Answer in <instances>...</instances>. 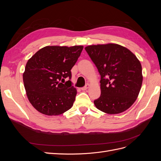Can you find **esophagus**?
<instances>
[{"label": "esophagus", "mask_w": 161, "mask_h": 161, "mask_svg": "<svg viewBox=\"0 0 161 161\" xmlns=\"http://www.w3.org/2000/svg\"><path fill=\"white\" fill-rule=\"evenodd\" d=\"M89 87V84H87V85H86L85 86L82 87V88H81V90H82V91H85V90H86L87 89H88Z\"/></svg>", "instance_id": "1"}]
</instances>
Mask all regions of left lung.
Masks as SVG:
<instances>
[{
	"label": "left lung",
	"mask_w": 161,
	"mask_h": 161,
	"mask_svg": "<svg viewBox=\"0 0 161 161\" xmlns=\"http://www.w3.org/2000/svg\"><path fill=\"white\" fill-rule=\"evenodd\" d=\"M101 75V96L96 108L109 114L128 109L137 99L142 83V66L127 48L118 44L85 47Z\"/></svg>",
	"instance_id": "1"
}]
</instances>
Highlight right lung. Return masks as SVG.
<instances>
[{"label": "right lung", "mask_w": 161, "mask_h": 161, "mask_svg": "<svg viewBox=\"0 0 161 161\" xmlns=\"http://www.w3.org/2000/svg\"><path fill=\"white\" fill-rule=\"evenodd\" d=\"M82 49V46H46L27 61L23 83L29 101L39 112L58 115L72 108L77 92L70 81L71 69ZM66 77L69 79L63 84L60 81Z\"/></svg>", "instance_id": "obj_1"}]
</instances>
